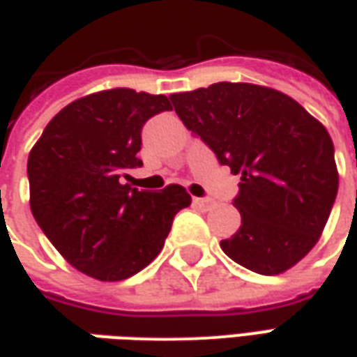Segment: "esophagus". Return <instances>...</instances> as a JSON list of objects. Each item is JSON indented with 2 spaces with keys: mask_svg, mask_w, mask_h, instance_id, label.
<instances>
[{
  "mask_svg": "<svg viewBox=\"0 0 357 357\" xmlns=\"http://www.w3.org/2000/svg\"><path fill=\"white\" fill-rule=\"evenodd\" d=\"M195 206H199L201 210H210L212 206H214V201L212 199H208V197H197V199H193Z\"/></svg>",
  "mask_w": 357,
  "mask_h": 357,
  "instance_id": "esophagus-1",
  "label": "esophagus"
}]
</instances>
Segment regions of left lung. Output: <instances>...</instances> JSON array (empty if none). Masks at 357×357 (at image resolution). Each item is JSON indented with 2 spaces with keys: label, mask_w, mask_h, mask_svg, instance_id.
Instances as JSON below:
<instances>
[{
  "label": "left lung",
  "mask_w": 357,
  "mask_h": 357,
  "mask_svg": "<svg viewBox=\"0 0 357 357\" xmlns=\"http://www.w3.org/2000/svg\"><path fill=\"white\" fill-rule=\"evenodd\" d=\"M181 122L218 162L241 174V227L220 247L260 275L283 273L314 248L338 191L335 147L307 110L277 89L220 82L170 95Z\"/></svg>",
  "instance_id": "left-lung-1"
}]
</instances>
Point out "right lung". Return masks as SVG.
I'll return each mask as SVG.
<instances>
[{
    "instance_id": "obj_1",
    "label": "right lung",
    "mask_w": 357,
    "mask_h": 357,
    "mask_svg": "<svg viewBox=\"0 0 357 357\" xmlns=\"http://www.w3.org/2000/svg\"><path fill=\"white\" fill-rule=\"evenodd\" d=\"M166 95L107 89L66 105L30 156V208L51 245L99 281L135 275L162 250L174 216L191 204L181 185L160 193L124 183L139 168L141 130L170 110Z\"/></svg>"
}]
</instances>
